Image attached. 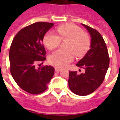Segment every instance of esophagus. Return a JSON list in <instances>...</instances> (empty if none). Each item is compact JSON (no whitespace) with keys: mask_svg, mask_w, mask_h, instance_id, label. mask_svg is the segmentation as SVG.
<instances>
[{"mask_svg":"<svg viewBox=\"0 0 120 120\" xmlns=\"http://www.w3.org/2000/svg\"><path fill=\"white\" fill-rule=\"evenodd\" d=\"M61 68H60L58 67H55V70L56 71H61Z\"/></svg>","mask_w":120,"mask_h":120,"instance_id":"obj_1","label":"esophagus"}]
</instances>
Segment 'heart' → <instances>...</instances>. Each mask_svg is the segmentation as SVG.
<instances>
[{
    "label": "heart",
    "mask_w": 120,
    "mask_h": 120,
    "mask_svg": "<svg viewBox=\"0 0 120 120\" xmlns=\"http://www.w3.org/2000/svg\"><path fill=\"white\" fill-rule=\"evenodd\" d=\"M57 32L59 35L52 32L46 33L43 42L47 49L52 50L59 46L62 40H70L67 45V49L70 50H57L51 54L49 58L51 64L62 68L73 61L75 53L80 56L87 52L90 45V39L82 29L72 23L58 26Z\"/></svg>",
    "instance_id": "obj_1"
}]
</instances>
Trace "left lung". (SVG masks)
I'll return each mask as SVG.
<instances>
[{"label":"left lung","mask_w":120,"mask_h":120,"mask_svg":"<svg viewBox=\"0 0 120 120\" xmlns=\"http://www.w3.org/2000/svg\"><path fill=\"white\" fill-rule=\"evenodd\" d=\"M91 37V49L81 60L76 64L84 68V73L69 71L68 80L70 90L78 96H86L96 91L103 83L109 64L106 45L101 34L90 26L82 24Z\"/></svg>","instance_id":"1"}]
</instances>
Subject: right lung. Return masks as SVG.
<instances>
[{
  "instance_id": "right-lung-1",
  "label": "right lung",
  "mask_w": 120,
  "mask_h": 120,
  "mask_svg": "<svg viewBox=\"0 0 120 120\" xmlns=\"http://www.w3.org/2000/svg\"><path fill=\"white\" fill-rule=\"evenodd\" d=\"M53 26V23L40 22L23 27L15 35L11 45L9 58L11 75L17 84L30 94L45 91L53 76L55 69L52 66L37 68L38 64H43L46 59L43 40Z\"/></svg>"
}]
</instances>
